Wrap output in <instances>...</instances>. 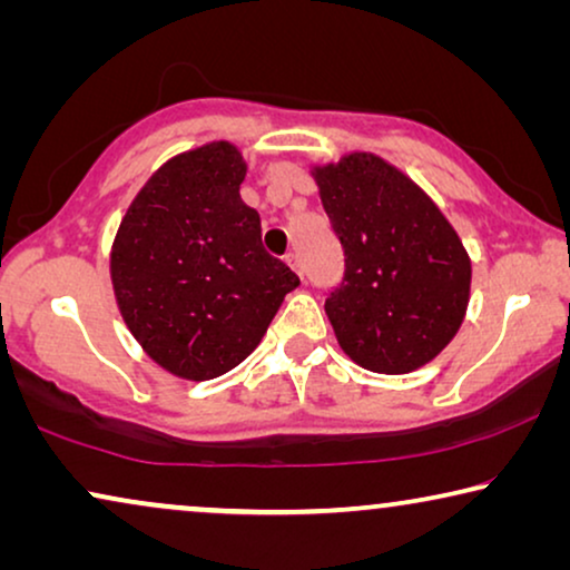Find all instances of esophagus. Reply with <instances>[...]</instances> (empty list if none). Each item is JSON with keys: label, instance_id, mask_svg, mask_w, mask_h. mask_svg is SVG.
I'll use <instances>...</instances> for the list:
<instances>
[{"label": "esophagus", "instance_id": "34e87169", "mask_svg": "<svg viewBox=\"0 0 570 570\" xmlns=\"http://www.w3.org/2000/svg\"><path fill=\"white\" fill-rule=\"evenodd\" d=\"M285 262L291 264V269H295V272H298V275H303V267H301L298 254H287V256H285Z\"/></svg>", "mask_w": 570, "mask_h": 570}]
</instances>
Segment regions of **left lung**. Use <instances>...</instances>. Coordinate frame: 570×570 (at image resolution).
I'll list each match as a JSON object with an SVG mask.
<instances>
[{"mask_svg": "<svg viewBox=\"0 0 570 570\" xmlns=\"http://www.w3.org/2000/svg\"><path fill=\"white\" fill-rule=\"evenodd\" d=\"M314 178L345 254L324 303L340 347L376 373L433 361L470 303L472 264L456 230L417 184L376 155H345Z\"/></svg>", "mask_w": 570, "mask_h": 570, "instance_id": "left-lung-1", "label": "left lung"}]
</instances>
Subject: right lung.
Returning <instances> with one entry per match:
<instances>
[{
  "mask_svg": "<svg viewBox=\"0 0 570 570\" xmlns=\"http://www.w3.org/2000/svg\"><path fill=\"white\" fill-rule=\"evenodd\" d=\"M246 163L230 142L176 155L124 215L111 252L119 311L145 353L181 379L207 381L259 345L298 275L262 246L244 205Z\"/></svg>",
  "mask_w": 570,
  "mask_h": 570,
  "instance_id": "right-lung-1",
  "label": "right lung"
}]
</instances>
